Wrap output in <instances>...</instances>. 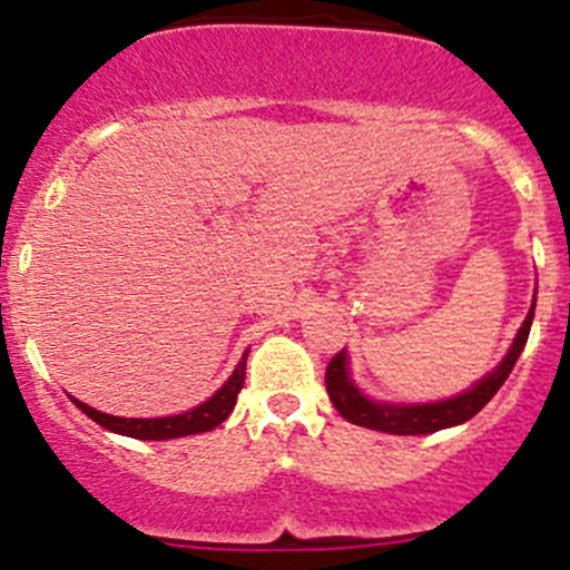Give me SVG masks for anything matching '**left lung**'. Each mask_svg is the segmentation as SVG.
<instances>
[{
    "label": "left lung",
    "mask_w": 570,
    "mask_h": 570,
    "mask_svg": "<svg viewBox=\"0 0 570 570\" xmlns=\"http://www.w3.org/2000/svg\"><path fill=\"white\" fill-rule=\"evenodd\" d=\"M534 320V301L530 306V314L521 322L519 333H515L513 344H510L508 355L499 361L497 370L488 372L482 381H476L469 392L450 396V400L439 402H383L372 400L355 386L350 377V355L347 350L336 353L327 364L325 372V386L327 396H331L333 407L342 413L347 422L358 424V428L377 430V433L389 435H428L439 433V430L455 428V424L469 422L471 416L482 411L491 402V396L502 389L513 372L515 361H519L521 350H524L527 338H530V327Z\"/></svg>",
    "instance_id": "left-lung-1"
}]
</instances>
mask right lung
Listing matches in <instances>:
<instances>
[{
	"mask_svg": "<svg viewBox=\"0 0 570 570\" xmlns=\"http://www.w3.org/2000/svg\"><path fill=\"white\" fill-rule=\"evenodd\" d=\"M245 364H248V350L239 358V364L234 366V372L228 375V381L217 389L215 394L209 396L200 405L189 407V411L176 413V416H157V419H124V416H109V413L96 411V407L85 405V402L73 400V405L82 413H88L96 424L109 430V433L129 435V439L140 441H168V439H184V435L195 433H209L217 424H223L228 419V413L237 405V394L245 383Z\"/></svg>",
	"mask_w": 570,
	"mask_h": 570,
	"instance_id": "1",
	"label": "right lung"
}]
</instances>
